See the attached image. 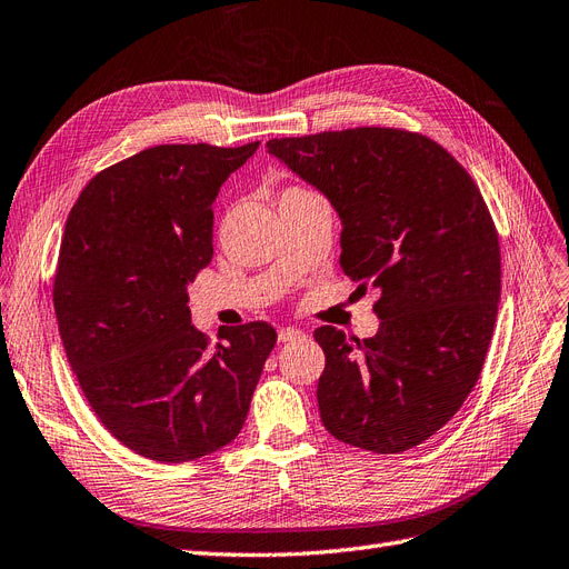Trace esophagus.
Segmentation results:
<instances>
[{"label": "esophagus", "mask_w": 569, "mask_h": 569, "mask_svg": "<svg viewBox=\"0 0 569 569\" xmlns=\"http://www.w3.org/2000/svg\"><path fill=\"white\" fill-rule=\"evenodd\" d=\"M306 335L301 329H297V327H282L280 331H278V339L282 341V343H287V341H297V339H303Z\"/></svg>", "instance_id": "1"}]
</instances>
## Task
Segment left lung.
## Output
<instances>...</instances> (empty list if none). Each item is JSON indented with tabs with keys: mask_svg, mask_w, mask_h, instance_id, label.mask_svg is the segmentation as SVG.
Segmentation results:
<instances>
[{
	"mask_svg": "<svg viewBox=\"0 0 569 569\" xmlns=\"http://www.w3.org/2000/svg\"><path fill=\"white\" fill-rule=\"evenodd\" d=\"M339 211L341 270L377 287L371 339L320 327L318 405L337 440L398 455L452 419L480 379L501 297L499 232L480 188L423 133L356 127L270 139Z\"/></svg>",
	"mask_w": 569,
	"mask_h": 569,
	"instance_id": "8db88e82",
	"label": "left lung"
}]
</instances>
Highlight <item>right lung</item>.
Masks as SVG:
<instances>
[{
    "label": "right lung",
    "instance_id": "right-lung-1",
    "mask_svg": "<svg viewBox=\"0 0 569 569\" xmlns=\"http://www.w3.org/2000/svg\"><path fill=\"white\" fill-rule=\"evenodd\" d=\"M257 148L141 150L98 171L68 213L58 331L98 421L146 459L186 463L238 438L276 348L268 322L230 327L211 348L186 293L213 257L211 202Z\"/></svg>",
    "mask_w": 569,
    "mask_h": 569
}]
</instances>
